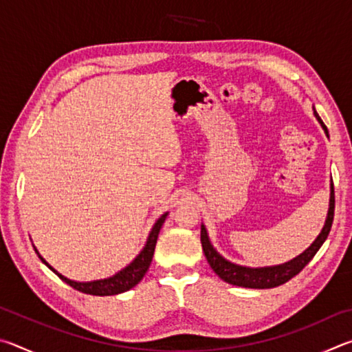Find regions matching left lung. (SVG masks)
<instances>
[{
	"instance_id": "1",
	"label": "left lung",
	"mask_w": 352,
	"mask_h": 352,
	"mask_svg": "<svg viewBox=\"0 0 352 352\" xmlns=\"http://www.w3.org/2000/svg\"><path fill=\"white\" fill-rule=\"evenodd\" d=\"M314 115L320 122V126L323 127L324 133L327 135V129L318 116L317 110L314 109ZM329 136V135H327ZM333 208H336V197H333V184L331 183V197H329V210H327V216L324 220L323 228H321L320 234L317 236L311 247L306 248L301 254H298L296 258L290 259L284 264L279 265H270V267H247V265H237L234 262H230L225 259L222 254H220L216 248L212 247L210 241V236H208L206 226L201 223V233H200V241L201 247H204V253L208 259V264L211 265V269L216 272L220 279H223L225 283L239 285V287H248V289H272L278 287L284 283H287L289 279L298 275L305 267L311 262V259L318 252L320 247L323 245L324 241L327 239V234H329L332 220H333Z\"/></svg>"
}]
</instances>
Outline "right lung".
I'll use <instances>...</instances> for the list:
<instances>
[{"label":"right lung","instance_id":"1","mask_svg":"<svg viewBox=\"0 0 352 352\" xmlns=\"http://www.w3.org/2000/svg\"><path fill=\"white\" fill-rule=\"evenodd\" d=\"M169 212H164L162 217H160L157 222L153 223L151 233H148V237L146 241V245L142 247V250L140 252V254L136 256V258L130 262L127 267H124L122 270H119L115 275L110 276V278H104V279H94V281H85V283H80V281H73V279H69L67 276H63L62 273H58L54 267L50 265L46 262V259L43 258L38 253V250L34 247L35 253L38 254L40 261L43 262V264L47 267V269L52 270L56 273V275L62 279L63 283H67L71 287L83 292V294H88V295H96V296H109V295H118V294H122V292H127L132 287H135L136 284H138L142 278H144L146 272L148 270V267H151V262L153 258V252H155V245H157V239H158V234H160V230H162V226L164 223L166 217H168Z\"/></svg>","mask_w":352,"mask_h":352}]
</instances>
